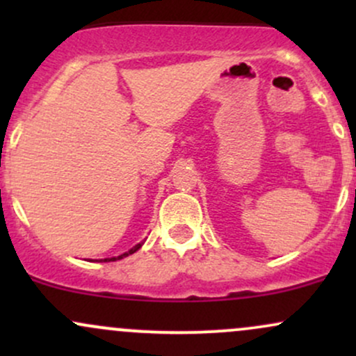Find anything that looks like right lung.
Returning a JSON list of instances; mask_svg holds the SVG:
<instances>
[{
	"instance_id": "1",
	"label": "right lung",
	"mask_w": 356,
	"mask_h": 356,
	"mask_svg": "<svg viewBox=\"0 0 356 356\" xmlns=\"http://www.w3.org/2000/svg\"><path fill=\"white\" fill-rule=\"evenodd\" d=\"M140 246H142V244H137V246H134L132 249H130L129 252H124V254H120L118 257H108V259H104V261H115V259H122V257H125V256H129V254H134V252H136V251H138V249H140Z\"/></svg>"
}]
</instances>
